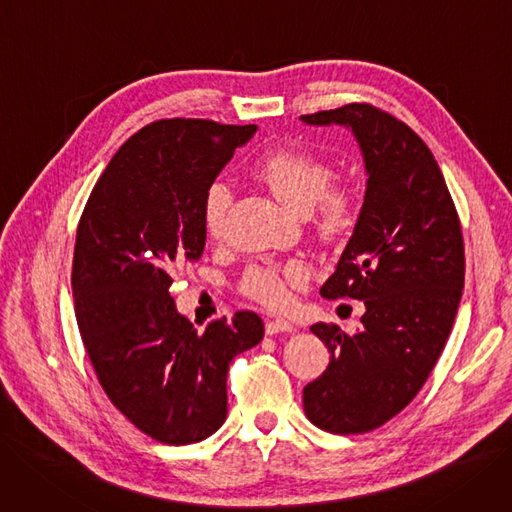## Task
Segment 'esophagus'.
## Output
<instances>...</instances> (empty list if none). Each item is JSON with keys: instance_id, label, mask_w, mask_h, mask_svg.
Returning <instances> with one entry per match:
<instances>
[{"instance_id": "esophagus-1", "label": "esophagus", "mask_w": 512, "mask_h": 512, "mask_svg": "<svg viewBox=\"0 0 512 512\" xmlns=\"http://www.w3.org/2000/svg\"><path fill=\"white\" fill-rule=\"evenodd\" d=\"M289 331H293V325L289 323V320H285V318H274V320H268V323H266V333L268 335L289 333Z\"/></svg>"}]
</instances>
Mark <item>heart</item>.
<instances>
[{
	"mask_svg": "<svg viewBox=\"0 0 512 512\" xmlns=\"http://www.w3.org/2000/svg\"><path fill=\"white\" fill-rule=\"evenodd\" d=\"M253 173L293 211L306 215L316 206L318 219L327 230H339L352 215L350 196L344 189L333 187L335 170L308 151L289 147L268 151L255 162ZM230 204L232 192L225 183L215 181L204 189L200 221L204 232L211 238H219L223 234ZM308 278L310 268L304 261H261L244 272L240 291L270 308H282L289 304L291 291L304 285Z\"/></svg>",
	"mask_w": 512,
	"mask_h": 512,
	"instance_id": "heart-1",
	"label": "heart"
}]
</instances>
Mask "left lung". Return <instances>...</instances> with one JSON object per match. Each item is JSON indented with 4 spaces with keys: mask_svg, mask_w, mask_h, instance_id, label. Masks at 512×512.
<instances>
[{
    "mask_svg": "<svg viewBox=\"0 0 512 512\" xmlns=\"http://www.w3.org/2000/svg\"><path fill=\"white\" fill-rule=\"evenodd\" d=\"M301 120L350 126L369 175L354 234L320 289L365 301L363 327L312 325L331 358L304 388V409L327 432H369L415 399L445 348L464 289L462 225L432 151L392 113L348 103Z\"/></svg>",
    "mask_w": 512,
    "mask_h": 512,
    "instance_id": "obj_1",
    "label": "left lung"
}]
</instances>
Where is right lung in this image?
<instances>
[{"label": "right lung", "instance_id": "1", "mask_svg": "<svg viewBox=\"0 0 512 512\" xmlns=\"http://www.w3.org/2000/svg\"><path fill=\"white\" fill-rule=\"evenodd\" d=\"M255 130L196 118L143 126L94 183L78 223L71 287L86 354L113 407L158 443L211 437L227 413L232 358L263 337L249 310L198 333L168 291L204 251V189Z\"/></svg>", "mask_w": 512, "mask_h": 512}]
</instances>
